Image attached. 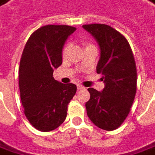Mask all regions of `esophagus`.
Listing matches in <instances>:
<instances>
[{"instance_id": "34e87169", "label": "esophagus", "mask_w": 155, "mask_h": 155, "mask_svg": "<svg viewBox=\"0 0 155 155\" xmlns=\"http://www.w3.org/2000/svg\"><path fill=\"white\" fill-rule=\"evenodd\" d=\"M77 89L78 90H85L86 88L84 87H82L81 85H77Z\"/></svg>"}]
</instances>
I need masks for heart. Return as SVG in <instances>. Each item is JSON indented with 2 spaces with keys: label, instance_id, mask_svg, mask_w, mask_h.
Listing matches in <instances>:
<instances>
[{
  "label": "heart",
  "instance_id": "1",
  "mask_svg": "<svg viewBox=\"0 0 155 155\" xmlns=\"http://www.w3.org/2000/svg\"><path fill=\"white\" fill-rule=\"evenodd\" d=\"M92 45H90V44H85V47L86 48H88V47H92ZM68 51H69V45H67L64 46V48H63V50H62V57L63 58H65L66 56H67L68 53Z\"/></svg>",
  "mask_w": 155,
  "mask_h": 155
}]
</instances>
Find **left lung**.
I'll return each instance as SVG.
<instances>
[{
    "mask_svg": "<svg viewBox=\"0 0 155 155\" xmlns=\"http://www.w3.org/2000/svg\"><path fill=\"white\" fill-rule=\"evenodd\" d=\"M82 27L98 42L100 57L96 70L101 74L104 88L99 92L88 88L86 103L90 120L104 130H114L130 111L136 93V61L125 38L110 25H84Z\"/></svg>",
    "mask_w": 155,
    "mask_h": 155,
    "instance_id": "8db88e82",
    "label": "left lung"
}]
</instances>
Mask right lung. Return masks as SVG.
Here are the masks:
<instances>
[{"mask_svg":"<svg viewBox=\"0 0 155 155\" xmlns=\"http://www.w3.org/2000/svg\"><path fill=\"white\" fill-rule=\"evenodd\" d=\"M76 30L48 25L30 36L20 59L19 87L24 113L38 130H56L67 117L68 104L76 93L74 84H62L53 77L62 62V49Z\"/></svg>","mask_w":155,"mask_h":155,"instance_id":"1","label":"right lung"}]
</instances>
